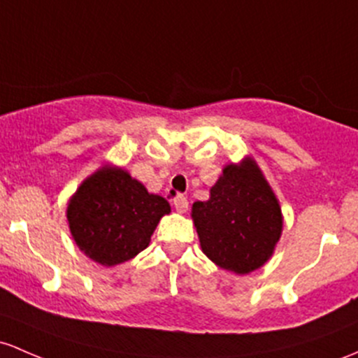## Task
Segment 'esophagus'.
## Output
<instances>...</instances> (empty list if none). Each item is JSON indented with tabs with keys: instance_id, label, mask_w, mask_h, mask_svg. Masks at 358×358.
Segmentation results:
<instances>
[{
	"instance_id": "34e87169",
	"label": "esophagus",
	"mask_w": 358,
	"mask_h": 358,
	"mask_svg": "<svg viewBox=\"0 0 358 358\" xmlns=\"http://www.w3.org/2000/svg\"><path fill=\"white\" fill-rule=\"evenodd\" d=\"M173 206H175L176 212H180V214H185L188 210V200L183 197V195H176L175 199H173Z\"/></svg>"
}]
</instances>
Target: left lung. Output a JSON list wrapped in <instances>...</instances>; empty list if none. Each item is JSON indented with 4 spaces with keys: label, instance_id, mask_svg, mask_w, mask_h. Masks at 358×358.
<instances>
[{
    "label": "left lung",
    "instance_id": "obj_1",
    "mask_svg": "<svg viewBox=\"0 0 358 358\" xmlns=\"http://www.w3.org/2000/svg\"><path fill=\"white\" fill-rule=\"evenodd\" d=\"M192 221L206 257L236 275L265 265L284 229L277 195L251 156L222 168L209 200L192 206Z\"/></svg>",
    "mask_w": 358,
    "mask_h": 358
}]
</instances>
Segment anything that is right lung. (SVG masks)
Segmentation results:
<instances>
[{
    "mask_svg": "<svg viewBox=\"0 0 358 358\" xmlns=\"http://www.w3.org/2000/svg\"><path fill=\"white\" fill-rule=\"evenodd\" d=\"M171 207L120 166L103 164L68 200L71 236L90 260L103 266L129 262L146 250Z\"/></svg>",
    "mask_w": 358,
    "mask_h": 358,
    "instance_id": "1",
    "label": "right lung"
}]
</instances>
